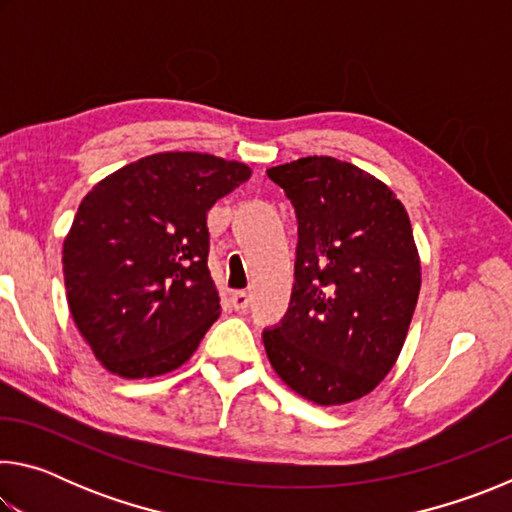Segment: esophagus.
<instances>
[{
	"label": "esophagus",
	"mask_w": 512,
	"mask_h": 512,
	"mask_svg": "<svg viewBox=\"0 0 512 512\" xmlns=\"http://www.w3.org/2000/svg\"><path fill=\"white\" fill-rule=\"evenodd\" d=\"M230 302H232V307H235V311H246V307L250 305V296L246 291H232Z\"/></svg>",
	"instance_id": "34e87169"
}]
</instances>
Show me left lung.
I'll return each mask as SVG.
<instances>
[{
	"mask_svg": "<svg viewBox=\"0 0 512 512\" xmlns=\"http://www.w3.org/2000/svg\"><path fill=\"white\" fill-rule=\"evenodd\" d=\"M298 216L296 284L264 348L284 384L318 406L375 391L400 357L420 293L409 214L391 187L329 155L266 169Z\"/></svg>",
	"mask_w": 512,
	"mask_h": 512,
	"instance_id": "8db88e82",
	"label": "left lung"
}]
</instances>
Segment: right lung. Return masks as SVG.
I'll use <instances>...</instances> for the list:
<instances>
[{
	"label": "right lung",
	"mask_w": 512,
	"mask_h": 512,
	"mask_svg": "<svg viewBox=\"0 0 512 512\" xmlns=\"http://www.w3.org/2000/svg\"><path fill=\"white\" fill-rule=\"evenodd\" d=\"M250 173L210 153H153L83 198L63 241L67 305L112 375L180 368L221 316L207 268V212Z\"/></svg>",
	"instance_id": "right-lung-1"
}]
</instances>
